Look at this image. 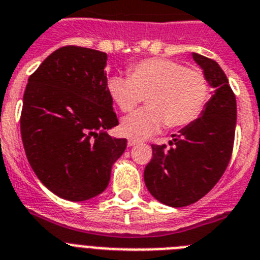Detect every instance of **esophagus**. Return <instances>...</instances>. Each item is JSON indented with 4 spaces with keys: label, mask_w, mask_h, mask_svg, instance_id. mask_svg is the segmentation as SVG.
I'll return each mask as SVG.
<instances>
[{
    "label": "esophagus",
    "mask_w": 260,
    "mask_h": 260,
    "mask_svg": "<svg viewBox=\"0 0 260 260\" xmlns=\"http://www.w3.org/2000/svg\"><path fill=\"white\" fill-rule=\"evenodd\" d=\"M137 144H139V141H137V140H135V139L128 140V146H135V145H137Z\"/></svg>",
    "instance_id": "1"
}]
</instances>
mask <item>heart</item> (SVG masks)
<instances>
[{"instance_id": "obj_1", "label": "heart", "mask_w": 260, "mask_h": 260, "mask_svg": "<svg viewBox=\"0 0 260 260\" xmlns=\"http://www.w3.org/2000/svg\"><path fill=\"white\" fill-rule=\"evenodd\" d=\"M107 92L123 112L136 107L145 96L146 107L121 120L120 132L131 139H145L165 125L179 128L195 121L209 98L204 74L170 58H146L129 68V77L114 74Z\"/></svg>"}]
</instances>
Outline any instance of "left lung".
<instances>
[{"mask_svg":"<svg viewBox=\"0 0 260 260\" xmlns=\"http://www.w3.org/2000/svg\"><path fill=\"white\" fill-rule=\"evenodd\" d=\"M213 94L200 116L173 135V148L152 145L144 180L162 204L179 208L198 202L222 177L232 157L237 123L236 96L214 60L192 52Z\"/></svg>","mask_w":260,"mask_h":260,"instance_id":"8db88e82","label":"left lung"}]
</instances>
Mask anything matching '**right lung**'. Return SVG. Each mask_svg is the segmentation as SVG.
Listing matches in <instances>:
<instances>
[{"instance_id":"1","label":"right lung","mask_w":260,"mask_h":260,"mask_svg":"<svg viewBox=\"0 0 260 260\" xmlns=\"http://www.w3.org/2000/svg\"><path fill=\"white\" fill-rule=\"evenodd\" d=\"M107 53L56 49L28 78L21 135L36 177L58 198L83 202L102 193L127 140L107 133L116 114L107 92Z\"/></svg>"}]
</instances>
